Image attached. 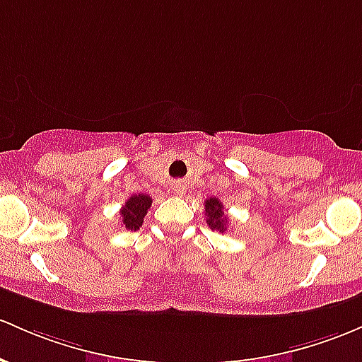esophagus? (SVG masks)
I'll return each mask as SVG.
<instances>
[{
	"mask_svg": "<svg viewBox=\"0 0 362 362\" xmlns=\"http://www.w3.org/2000/svg\"><path fill=\"white\" fill-rule=\"evenodd\" d=\"M173 190H175V192H177V194H184V185H182V184H175Z\"/></svg>",
	"mask_w": 362,
	"mask_h": 362,
	"instance_id": "esophagus-1",
	"label": "esophagus"
}]
</instances>
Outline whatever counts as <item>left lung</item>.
Masks as SVG:
<instances>
[{"mask_svg": "<svg viewBox=\"0 0 362 362\" xmlns=\"http://www.w3.org/2000/svg\"><path fill=\"white\" fill-rule=\"evenodd\" d=\"M204 211H206V218H208L206 221H208L209 228L218 230V232H225L226 223H228V218L225 216L221 201L216 199V197H209V199L204 202Z\"/></svg>", "mask_w": 362, "mask_h": 362, "instance_id": "8db88e82", "label": "left lung"}]
</instances>
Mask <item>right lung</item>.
I'll use <instances>...</instances> for the list:
<instances>
[{
  "label": "right lung",
  "mask_w": 362,
  "mask_h": 362,
  "mask_svg": "<svg viewBox=\"0 0 362 362\" xmlns=\"http://www.w3.org/2000/svg\"><path fill=\"white\" fill-rule=\"evenodd\" d=\"M151 196L148 194H134L130 196V199L122 206L120 214H122V223L125 225L127 230H139V226L144 221V216L148 214V209L151 208Z\"/></svg>",
  "instance_id": "1"
}]
</instances>
